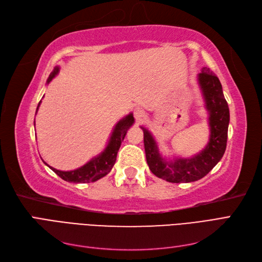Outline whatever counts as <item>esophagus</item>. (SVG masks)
<instances>
[{
	"instance_id": "1",
	"label": "esophagus",
	"mask_w": 262,
	"mask_h": 262,
	"mask_svg": "<svg viewBox=\"0 0 262 262\" xmlns=\"http://www.w3.org/2000/svg\"><path fill=\"white\" fill-rule=\"evenodd\" d=\"M133 115H134V118L137 119V121H141L142 120V118L144 117V112H143V109L142 108H136L134 109V113H133Z\"/></svg>"
}]
</instances>
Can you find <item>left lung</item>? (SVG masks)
<instances>
[{
	"mask_svg": "<svg viewBox=\"0 0 262 262\" xmlns=\"http://www.w3.org/2000/svg\"><path fill=\"white\" fill-rule=\"evenodd\" d=\"M198 80L209 112L210 142L201 153L191 158H178L175 162H165L158 153L156 142L145 128L144 148L148 167L154 175L166 181L181 184L203 178L223 157L229 122V109L219 77L209 68H203Z\"/></svg>",
	"mask_w": 262,
	"mask_h": 262,
	"instance_id": "obj_1",
	"label": "left lung"
}]
</instances>
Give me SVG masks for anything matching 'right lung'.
Returning <instances> with one entry per match:
<instances>
[{
    "instance_id": "obj_1",
    "label": "right lung",
    "mask_w": 262,
    "mask_h": 262,
    "mask_svg": "<svg viewBox=\"0 0 262 262\" xmlns=\"http://www.w3.org/2000/svg\"><path fill=\"white\" fill-rule=\"evenodd\" d=\"M58 72H59V68H54V70L49 75L48 83L58 74ZM40 102L41 101H39L37 110L39 108V105H40ZM133 122H134V118L132 114L128 115L125 118H123L122 120L119 121L115 126L112 138H110L109 143L104 152H102L100 155H98L97 157L93 158L92 161L82 166L81 168H77L75 170H71V171H61L50 167V166L49 167L57 173L59 177L69 182H76V184L77 182H80V184H85V182H94L102 178L104 176H106L110 170H112L113 166L116 163L117 154H118L119 148H120L121 142L123 141L126 131H128V129L133 124Z\"/></svg>"
}]
</instances>
